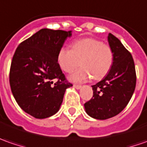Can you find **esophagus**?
I'll return each mask as SVG.
<instances>
[{
  "mask_svg": "<svg viewBox=\"0 0 147 147\" xmlns=\"http://www.w3.org/2000/svg\"><path fill=\"white\" fill-rule=\"evenodd\" d=\"M73 86L76 88V89H80V88H81V85H80V84H74Z\"/></svg>",
  "mask_w": 147,
  "mask_h": 147,
  "instance_id": "esophagus-1",
  "label": "esophagus"
}]
</instances>
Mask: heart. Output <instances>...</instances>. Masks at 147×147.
<instances>
[{
	"label": "heart",
	"mask_w": 147,
	"mask_h": 147,
	"mask_svg": "<svg viewBox=\"0 0 147 147\" xmlns=\"http://www.w3.org/2000/svg\"><path fill=\"white\" fill-rule=\"evenodd\" d=\"M114 54L110 45L94 38H84L74 42L71 49L63 47L58 53L60 68L70 73L78 67H82L70 76L72 81L83 82L91 76L100 80L108 73L112 66Z\"/></svg>",
	"instance_id": "obj_1"
}]
</instances>
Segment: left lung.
<instances>
[{
  "label": "left lung",
  "instance_id": "8db88e82",
  "mask_svg": "<svg viewBox=\"0 0 147 147\" xmlns=\"http://www.w3.org/2000/svg\"><path fill=\"white\" fill-rule=\"evenodd\" d=\"M108 42L114 60L108 74L92 85V98L84 103L89 116L107 119L120 113L128 105L136 87V71L132 54L119 39L109 33Z\"/></svg>",
  "mask_w": 147,
  "mask_h": 147
}]
</instances>
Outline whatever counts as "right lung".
<instances>
[{
  "label": "right lung",
  "instance_id": "add662e5",
  "mask_svg": "<svg viewBox=\"0 0 147 147\" xmlns=\"http://www.w3.org/2000/svg\"><path fill=\"white\" fill-rule=\"evenodd\" d=\"M71 32L44 28L19 44L9 70V84L18 106L36 119L58 112L66 89L72 86L58 63Z\"/></svg>",
  "mask_w": 147,
  "mask_h": 147
}]
</instances>
